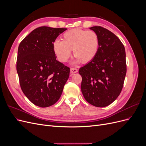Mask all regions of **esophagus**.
Returning <instances> with one entry per match:
<instances>
[{
    "instance_id": "obj_1",
    "label": "esophagus",
    "mask_w": 146,
    "mask_h": 146,
    "mask_svg": "<svg viewBox=\"0 0 146 146\" xmlns=\"http://www.w3.org/2000/svg\"><path fill=\"white\" fill-rule=\"evenodd\" d=\"M78 72V69L77 68H70V74H73L75 73H77Z\"/></svg>"
}]
</instances>
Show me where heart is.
Segmentation results:
<instances>
[{"instance_id":"b5f03b06","label":"heart","mask_w":146,"mask_h":146,"mask_svg":"<svg viewBox=\"0 0 146 146\" xmlns=\"http://www.w3.org/2000/svg\"><path fill=\"white\" fill-rule=\"evenodd\" d=\"M99 46L100 39L97 33L76 29L66 32L62 36V41L55 40L52 48L57 59L61 63L68 60L72 50L76 63H88L96 56Z\"/></svg>"}]
</instances>
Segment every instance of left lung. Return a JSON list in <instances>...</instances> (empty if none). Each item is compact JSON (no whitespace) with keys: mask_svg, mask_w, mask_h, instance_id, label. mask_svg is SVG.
I'll use <instances>...</instances> for the list:
<instances>
[{"mask_svg":"<svg viewBox=\"0 0 146 146\" xmlns=\"http://www.w3.org/2000/svg\"><path fill=\"white\" fill-rule=\"evenodd\" d=\"M98 35L100 46L93 60L80 68L81 91L97 107L111 104L120 94L127 72L125 47L115 35L100 26L90 28Z\"/></svg>","mask_w":146,"mask_h":146,"instance_id":"8db88e82","label":"left lung"}]
</instances>
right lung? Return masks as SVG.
Listing matches in <instances>:
<instances>
[{
  "label": "right lung",
  "mask_w": 146,
  "mask_h": 146,
  "mask_svg": "<svg viewBox=\"0 0 146 146\" xmlns=\"http://www.w3.org/2000/svg\"><path fill=\"white\" fill-rule=\"evenodd\" d=\"M63 28L40 27L20 43L16 69L21 90L29 100L40 107L55 104L62 94L70 68L56 60L52 44Z\"/></svg>",
  "instance_id": "1"
}]
</instances>
